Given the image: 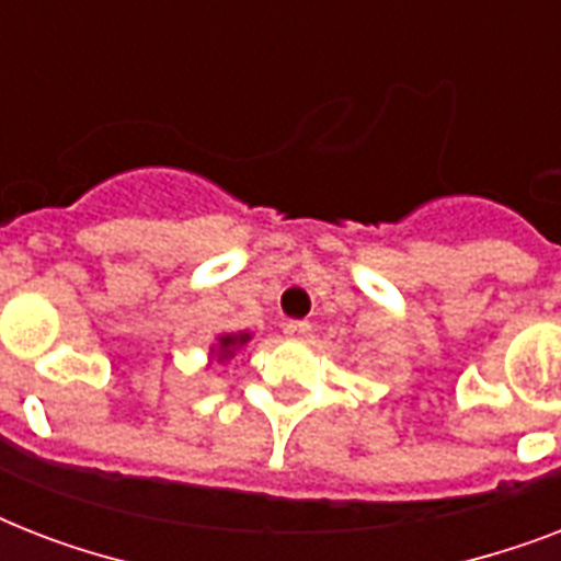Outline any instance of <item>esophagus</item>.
<instances>
[{"instance_id": "1", "label": "esophagus", "mask_w": 561, "mask_h": 561, "mask_svg": "<svg viewBox=\"0 0 561 561\" xmlns=\"http://www.w3.org/2000/svg\"><path fill=\"white\" fill-rule=\"evenodd\" d=\"M282 332L290 341H306L308 334H311V323H306V320H290V323L282 325Z\"/></svg>"}]
</instances>
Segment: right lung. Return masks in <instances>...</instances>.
<instances>
[{"instance_id": "right-lung-1", "label": "right lung", "mask_w": 561, "mask_h": 561, "mask_svg": "<svg viewBox=\"0 0 561 561\" xmlns=\"http://www.w3.org/2000/svg\"><path fill=\"white\" fill-rule=\"evenodd\" d=\"M250 341V334L247 332H238V334H224V337H218V346H215V355H218V360H229L232 355H236L238 346H244V343Z\"/></svg>"}]
</instances>
